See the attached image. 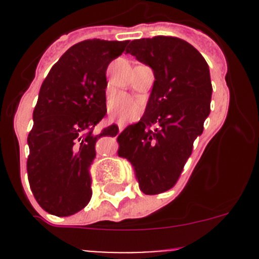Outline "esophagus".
<instances>
[{"label":"esophagus","instance_id":"esophagus-1","mask_svg":"<svg viewBox=\"0 0 259 259\" xmlns=\"http://www.w3.org/2000/svg\"><path fill=\"white\" fill-rule=\"evenodd\" d=\"M122 130H124V125L119 124V132H122Z\"/></svg>","mask_w":259,"mask_h":259}]
</instances>
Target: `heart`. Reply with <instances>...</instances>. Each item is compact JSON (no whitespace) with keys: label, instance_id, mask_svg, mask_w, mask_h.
<instances>
[{"label":"heart","instance_id":"1","mask_svg":"<svg viewBox=\"0 0 259 259\" xmlns=\"http://www.w3.org/2000/svg\"><path fill=\"white\" fill-rule=\"evenodd\" d=\"M143 103L125 94H119L110 99L108 105L109 116L120 122H129L137 119L143 111Z\"/></svg>","mask_w":259,"mask_h":259}]
</instances>
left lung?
Instances as JSON below:
<instances>
[{
  "label": "left lung",
  "mask_w": 259,
  "mask_h": 259,
  "mask_svg": "<svg viewBox=\"0 0 259 259\" xmlns=\"http://www.w3.org/2000/svg\"><path fill=\"white\" fill-rule=\"evenodd\" d=\"M126 54L149 65L155 81L142 119L117 137L119 155L134 165L143 193L160 194L177 184L204 129L209 67L197 49L174 36L134 40Z\"/></svg>",
  "instance_id": "left-lung-1"
}]
</instances>
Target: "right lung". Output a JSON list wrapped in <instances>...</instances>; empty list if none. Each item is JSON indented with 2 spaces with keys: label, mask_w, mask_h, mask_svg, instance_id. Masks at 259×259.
Instances as JSON below:
<instances>
[{
  "label": "right lung",
  "mask_w": 259,
  "mask_h": 259,
  "mask_svg": "<svg viewBox=\"0 0 259 259\" xmlns=\"http://www.w3.org/2000/svg\"><path fill=\"white\" fill-rule=\"evenodd\" d=\"M127 44L81 41L62 55L41 85L27 138V174L35 199L50 214L72 215L90 202L96 142L119 133L113 124L94 134L106 114V70Z\"/></svg>",
  "instance_id": "add662e5"
}]
</instances>
